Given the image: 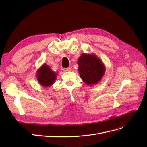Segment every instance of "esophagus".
Returning a JSON list of instances; mask_svg holds the SVG:
<instances>
[{
	"instance_id": "esophagus-1",
	"label": "esophagus",
	"mask_w": 147,
	"mask_h": 147,
	"mask_svg": "<svg viewBox=\"0 0 147 147\" xmlns=\"http://www.w3.org/2000/svg\"><path fill=\"white\" fill-rule=\"evenodd\" d=\"M71 70V68L70 67H68V68H65L63 69V71L64 72H69V71H70Z\"/></svg>"
}]
</instances>
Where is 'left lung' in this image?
Returning a JSON list of instances; mask_svg holds the SVG:
<instances>
[{
	"instance_id": "obj_1",
	"label": "left lung",
	"mask_w": 147,
	"mask_h": 147,
	"mask_svg": "<svg viewBox=\"0 0 147 147\" xmlns=\"http://www.w3.org/2000/svg\"><path fill=\"white\" fill-rule=\"evenodd\" d=\"M77 63L80 76L87 85H94L101 80L105 72V67L98 56L93 53H83Z\"/></svg>"
}]
</instances>
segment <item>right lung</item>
Returning a JSON list of instances; mask_svg holds the SVG:
<instances>
[{
    "label": "right lung",
    "instance_id": "add662e5",
    "mask_svg": "<svg viewBox=\"0 0 147 147\" xmlns=\"http://www.w3.org/2000/svg\"><path fill=\"white\" fill-rule=\"evenodd\" d=\"M57 75L53 71L50 66L43 64L36 72L37 80L43 87H50L55 83L57 78Z\"/></svg>",
    "mask_w": 147,
    "mask_h": 147
}]
</instances>
